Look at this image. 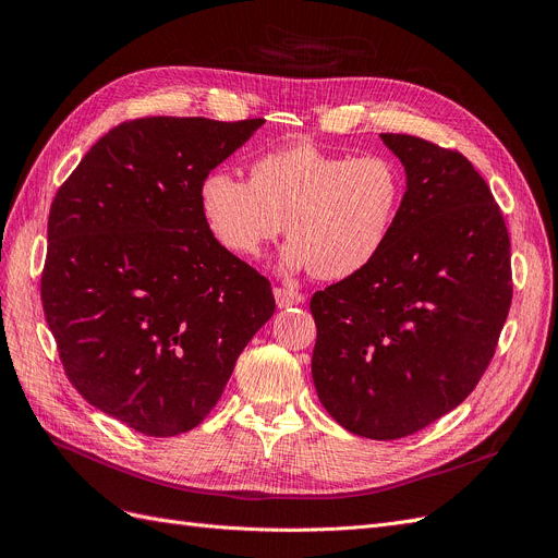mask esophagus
Segmentation results:
<instances>
[{
	"mask_svg": "<svg viewBox=\"0 0 558 558\" xmlns=\"http://www.w3.org/2000/svg\"><path fill=\"white\" fill-rule=\"evenodd\" d=\"M274 296H276V305H278L280 310L301 305V303L305 301V296L301 294V291H296V289H284V287H276V289H274Z\"/></svg>",
	"mask_w": 558,
	"mask_h": 558,
	"instance_id": "esophagus-1",
	"label": "esophagus"
}]
</instances>
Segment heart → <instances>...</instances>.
Returning <instances> with one entry per match:
<instances>
[{"label":"heart","instance_id":"heart-1","mask_svg":"<svg viewBox=\"0 0 558 558\" xmlns=\"http://www.w3.org/2000/svg\"><path fill=\"white\" fill-rule=\"evenodd\" d=\"M404 181L385 156L350 158L294 144L259 156L251 183L213 169L198 183V208L215 240L255 259L284 232V274L355 276L385 248L402 203Z\"/></svg>","mask_w":558,"mask_h":558}]
</instances>
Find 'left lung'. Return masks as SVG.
Returning <instances> with one entry per match:
<instances>
[{"label":"left lung","mask_w":558,"mask_h":558,"mask_svg":"<svg viewBox=\"0 0 558 558\" xmlns=\"http://www.w3.org/2000/svg\"><path fill=\"white\" fill-rule=\"evenodd\" d=\"M379 137L407 190L379 255L312 296V379L343 429L391 441L471 396L513 289L509 232L477 169L414 135Z\"/></svg>","instance_id":"obj_1"}]
</instances>
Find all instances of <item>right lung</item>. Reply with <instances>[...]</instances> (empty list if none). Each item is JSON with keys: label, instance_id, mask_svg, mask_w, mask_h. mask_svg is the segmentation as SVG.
I'll return each instance as SVG.
<instances>
[{"label": "right lung", "instance_id": "right-lung-1", "mask_svg": "<svg viewBox=\"0 0 558 558\" xmlns=\"http://www.w3.org/2000/svg\"><path fill=\"white\" fill-rule=\"evenodd\" d=\"M264 120L144 117L108 131L47 223L43 307L70 383L144 436L196 427L274 316L269 280L205 226L198 183Z\"/></svg>", "mask_w": 558, "mask_h": 558}]
</instances>
